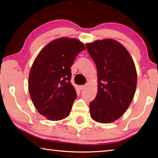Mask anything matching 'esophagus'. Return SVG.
<instances>
[{
	"label": "esophagus",
	"instance_id": "esophagus-1",
	"mask_svg": "<svg viewBox=\"0 0 158 158\" xmlns=\"http://www.w3.org/2000/svg\"><path fill=\"white\" fill-rule=\"evenodd\" d=\"M86 85H82V86H79V89H81V90H83V89H84L85 88H86Z\"/></svg>",
	"mask_w": 158,
	"mask_h": 158
}]
</instances>
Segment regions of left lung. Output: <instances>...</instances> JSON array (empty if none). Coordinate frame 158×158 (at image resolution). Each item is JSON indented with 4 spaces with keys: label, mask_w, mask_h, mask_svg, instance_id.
Instances as JSON below:
<instances>
[{
    "label": "left lung",
    "mask_w": 158,
    "mask_h": 158,
    "mask_svg": "<svg viewBox=\"0 0 158 158\" xmlns=\"http://www.w3.org/2000/svg\"><path fill=\"white\" fill-rule=\"evenodd\" d=\"M86 46L98 72V93L89 104L91 117L99 123H111L123 115L134 98L136 67L129 51L116 40H97Z\"/></svg>",
    "instance_id": "obj_1"
}]
</instances>
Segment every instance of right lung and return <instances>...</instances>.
Returning <instances> with one entry per match:
<instances>
[{
	"label": "right lung",
	"mask_w": 158,
	"mask_h": 158,
	"mask_svg": "<svg viewBox=\"0 0 158 158\" xmlns=\"http://www.w3.org/2000/svg\"><path fill=\"white\" fill-rule=\"evenodd\" d=\"M84 44L62 37L48 44L35 58L29 75L30 97L37 111L51 121L69 115L77 93L70 82L72 64Z\"/></svg>",
	"instance_id": "obj_1"
}]
</instances>
